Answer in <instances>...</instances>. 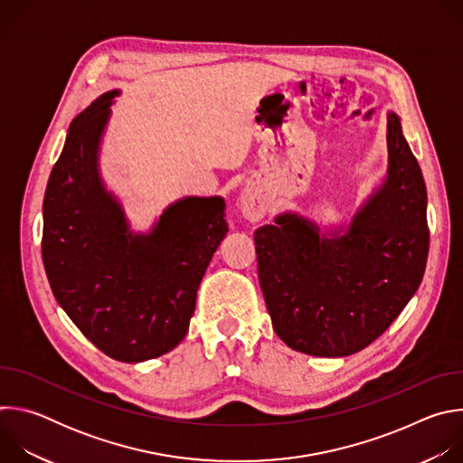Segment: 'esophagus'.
Returning <instances> with one entry per match:
<instances>
[{"mask_svg":"<svg viewBox=\"0 0 463 463\" xmlns=\"http://www.w3.org/2000/svg\"><path fill=\"white\" fill-rule=\"evenodd\" d=\"M238 207L240 213L243 214V218L250 223L260 222L263 216L268 214V202L266 195H263L258 186L254 183H247L240 194L238 200Z\"/></svg>","mask_w":463,"mask_h":463,"instance_id":"1","label":"esophagus"}]
</instances>
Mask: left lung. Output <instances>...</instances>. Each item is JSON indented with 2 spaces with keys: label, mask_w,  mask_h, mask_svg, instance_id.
Listing matches in <instances>:
<instances>
[{
  "label": "left lung",
  "mask_w": 463,
  "mask_h": 463,
  "mask_svg": "<svg viewBox=\"0 0 463 463\" xmlns=\"http://www.w3.org/2000/svg\"><path fill=\"white\" fill-rule=\"evenodd\" d=\"M388 165L350 222L298 213L254 232L258 279L277 335L315 357L373 343L418 291L429 256L427 188L398 113H386Z\"/></svg>",
  "instance_id": "1"
}]
</instances>
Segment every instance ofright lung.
I'll return each instance as SVG.
<instances>
[{"instance_id":"right-lung-1","label":"right lung","mask_w":463,"mask_h":463,"mask_svg":"<svg viewBox=\"0 0 463 463\" xmlns=\"http://www.w3.org/2000/svg\"><path fill=\"white\" fill-rule=\"evenodd\" d=\"M120 90L73 118L43 197V268L60 307L106 355L143 363L186 335L197 288L227 234L225 200L186 195L150 231H131L100 174Z\"/></svg>"}]
</instances>
